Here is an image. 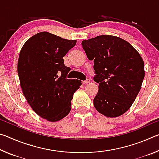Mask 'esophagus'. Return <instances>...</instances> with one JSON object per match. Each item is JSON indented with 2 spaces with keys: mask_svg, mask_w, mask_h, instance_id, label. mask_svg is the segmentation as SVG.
Instances as JSON below:
<instances>
[{
  "mask_svg": "<svg viewBox=\"0 0 159 159\" xmlns=\"http://www.w3.org/2000/svg\"><path fill=\"white\" fill-rule=\"evenodd\" d=\"M90 79H87L86 80H84V81H83L82 83H83V85H85V84H87V83H90Z\"/></svg>",
  "mask_w": 159,
  "mask_h": 159,
  "instance_id": "34e87169",
  "label": "esophagus"
}]
</instances>
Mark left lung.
<instances>
[{
    "instance_id": "left-lung-1",
    "label": "left lung",
    "mask_w": 159,
    "mask_h": 159,
    "mask_svg": "<svg viewBox=\"0 0 159 159\" xmlns=\"http://www.w3.org/2000/svg\"><path fill=\"white\" fill-rule=\"evenodd\" d=\"M89 60H94L99 90L93 100L95 109L107 117L126 112L138 96L144 78L140 55L125 40L102 35L82 41Z\"/></svg>"
}]
</instances>
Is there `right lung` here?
Listing matches in <instances>:
<instances>
[{
    "label": "right lung",
    "mask_w": 159,
    "mask_h": 159,
    "mask_svg": "<svg viewBox=\"0 0 159 159\" xmlns=\"http://www.w3.org/2000/svg\"><path fill=\"white\" fill-rule=\"evenodd\" d=\"M76 43L43 31L31 37L20 51L17 72L23 94L32 109L48 121L69 114L74 93L82 84L66 79L70 68L63 60Z\"/></svg>",
    "instance_id": "right-lung-1"
}]
</instances>
